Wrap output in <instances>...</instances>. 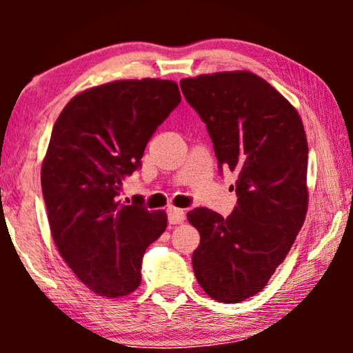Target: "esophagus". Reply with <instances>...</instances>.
I'll use <instances>...</instances> for the list:
<instances>
[{
	"label": "esophagus",
	"instance_id": "esophagus-1",
	"mask_svg": "<svg viewBox=\"0 0 353 353\" xmlns=\"http://www.w3.org/2000/svg\"><path fill=\"white\" fill-rule=\"evenodd\" d=\"M167 215H168V223H172V225H180V223H183V221H185V210H183V209H176V207H168Z\"/></svg>",
	"mask_w": 353,
	"mask_h": 353
}]
</instances>
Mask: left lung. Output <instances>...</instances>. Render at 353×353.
Instances as JSON below:
<instances>
[{
	"mask_svg": "<svg viewBox=\"0 0 353 353\" xmlns=\"http://www.w3.org/2000/svg\"><path fill=\"white\" fill-rule=\"evenodd\" d=\"M180 86L205 123L220 173L238 175L228 219L205 207L188 214L201 234L192 268L212 299L241 302L265 288L305 220V132L289 101L250 72L199 75Z\"/></svg>",
	"mask_w": 353,
	"mask_h": 353,
	"instance_id": "8db88e82",
	"label": "left lung"
}]
</instances>
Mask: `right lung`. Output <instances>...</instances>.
Listing matches in <instances>:
<instances>
[{"instance_id":"add662e5","label":"right lung","mask_w":353,"mask_h":353,"mask_svg":"<svg viewBox=\"0 0 353 353\" xmlns=\"http://www.w3.org/2000/svg\"><path fill=\"white\" fill-rule=\"evenodd\" d=\"M181 103L170 80H119L69 101L41 167V191L56 248L72 272L103 297L141 284L143 255L167 228L163 210L119 201L141 167L146 144Z\"/></svg>"}]
</instances>
